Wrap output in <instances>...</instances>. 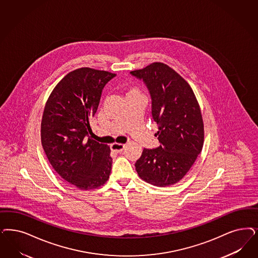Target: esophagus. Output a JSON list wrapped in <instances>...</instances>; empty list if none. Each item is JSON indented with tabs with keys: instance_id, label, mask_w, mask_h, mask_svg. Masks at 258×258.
Listing matches in <instances>:
<instances>
[{
	"instance_id": "34e87169",
	"label": "esophagus",
	"mask_w": 258,
	"mask_h": 258,
	"mask_svg": "<svg viewBox=\"0 0 258 258\" xmlns=\"http://www.w3.org/2000/svg\"><path fill=\"white\" fill-rule=\"evenodd\" d=\"M124 149V145L119 144V143H114L110 146V150L115 152H122Z\"/></svg>"
}]
</instances>
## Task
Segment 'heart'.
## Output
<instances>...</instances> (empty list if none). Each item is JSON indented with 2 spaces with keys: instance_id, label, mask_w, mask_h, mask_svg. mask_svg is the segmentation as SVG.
Masks as SVG:
<instances>
[{
  "instance_id": "obj_1",
  "label": "heart",
  "mask_w": 258,
  "mask_h": 258,
  "mask_svg": "<svg viewBox=\"0 0 258 258\" xmlns=\"http://www.w3.org/2000/svg\"><path fill=\"white\" fill-rule=\"evenodd\" d=\"M141 95L140 91L135 88H131L126 92V97H131V96H138Z\"/></svg>"
}]
</instances>
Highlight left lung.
Returning a JSON list of instances; mask_svg holds the SVG:
<instances>
[{"instance_id": "left-lung-1", "label": "left lung", "mask_w": 258, "mask_h": 258, "mask_svg": "<svg viewBox=\"0 0 258 258\" xmlns=\"http://www.w3.org/2000/svg\"><path fill=\"white\" fill-rule=\"evenodd\" d=\"M131 74L150 91L151 115L158 124L160 143L144 149L136 161L139 177L157 187H168L186 175L202 151L204 124L196 95L177 72L163 62H152Z\"/></svg>"}]
</instances>
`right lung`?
<instances>
[{
  "instance_id": "add662e5",
  "label": "right lung",
  "mask_w": 258,
  "mask_h": 258,
  "mask_svg": "<svg viewBox=\"0 0 258 258\" xmlns=\"http://www.w3.org/2000/svg\"><path fill=\"white\" fill-rule=\"evenodd\" d=\"M115 76L89 68L71 71L45 104L41 123L43 149L56 172L80 189L101 187L110 174V149L89 137V119L97 111L104 87Z\"/></svg>"
}]
</instances>
